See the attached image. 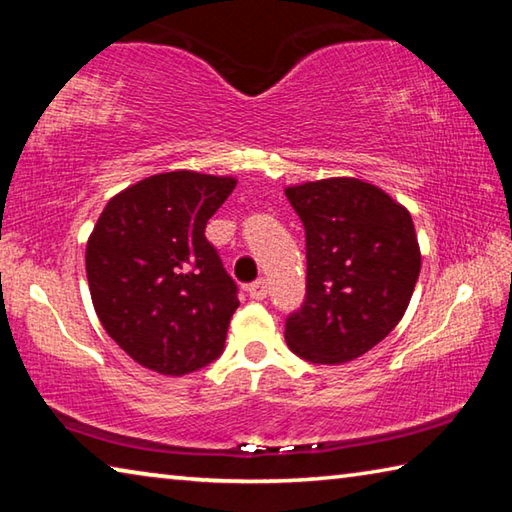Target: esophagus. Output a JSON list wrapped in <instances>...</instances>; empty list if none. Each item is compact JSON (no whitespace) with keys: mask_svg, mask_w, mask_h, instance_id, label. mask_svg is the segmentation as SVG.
Returning <instances> with one entry per match:
<instances>
[{"mask_svg":"<svg viewBox=\"0 0 512 512\" xmlns=\"http://www.w3.org/2000/svg\"><path fill=\"white\" fill-rule=\"evenodd\" d=\"M246 291L253 300H264L266 293H268V284H266V280H257L253 284H248Z\"/></svg>","mask_w":512,"mask_h":512,"instance_id":"34e87169","label":"esophagus"}]
</instances>
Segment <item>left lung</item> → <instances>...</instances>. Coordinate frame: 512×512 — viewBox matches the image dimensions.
I'll return each instance as SVG.
<instances>
[{
  "mask_svg": "<svg viewBox=\"0 0 512 512\" xmlns=\"http://www.w3.org/2000/svg\"><path fill=\"white\" fill-rule=\"evenodd\" d=\"M284 194L307 241V296L287 318L284 339L311 363L357 359L409 307L422 262L411 214L359 178L316 180Z\"/></svg>",
  "mask_w": 512,
  "mask_h": 512,
  "instance_id": "1",
  "label": "left lung"
}]
</instances>
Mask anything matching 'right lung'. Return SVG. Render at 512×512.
I'll list each match as a JSON object with an SVG mask.
<instances>
[{
	"label": "right lung",
	"instance_id": "add662e5",
	"mask_svg": "<svg viewBox=\"0 0 512 512\" xmlns=\"http://www.w3.org/2000/svg\"><path fill=\"white\" fill-rule=\"evenodd\" d=\"M235 185L228 176L169 171L103 207L85 248L92 305L140 366L180 377L221 357L239 289L205 225Z\"/></svg>",
	"mask_w": 512,
	"mask_h": 512
}]
</instances>
